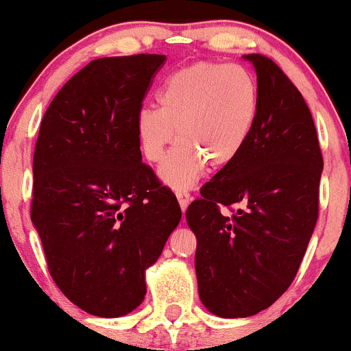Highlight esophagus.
I'll return each instance as SVG.
<instances>
[{"label": "esophagus", "mask_w": 351, "mask_h": 351, "mask_svg": "<svg viewBox=\"0 0 351 351\" xmlns=\"http://www.w3.org/2000/svg\"><path fill=\"white\" fill-rule=\"evenodd\" d=\"M176 196H177V201H179V204H180V210L186 211V208L189 206V203H191V194L187 193V191H177Z\"/></svg>", "instance_id": "34e87169"}]
</instances>
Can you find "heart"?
Instances as JSON below:
<instances>
[{
    "label": "heart",
    "mask_w": 351,
    "mask_h": 351,
    "mask_svg": "<svg viewBox=\"0 0 351 351\" xmlns=\"http://www.w3.org/2000/svg\"><path fill=\"white\" fill-rule=\"evenodd\" d=\"M158 107H143L136 134L143 157L164 160L160 179L174 189L193 186L206 164H234L249 143L259 114V86L247 68L201 61L172 73L158 92Z\"/></svg>",
    "instance_id": "b5f03b06"
}]
</instances>
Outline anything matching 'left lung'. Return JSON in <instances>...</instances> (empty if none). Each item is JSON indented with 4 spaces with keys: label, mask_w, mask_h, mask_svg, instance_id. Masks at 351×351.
<instances>
[{
    "label": "left lung",
    "mask_w": 351,
    "mask_h": 351,
    "mask_svg": "<svg viewBox=\"0 0 351 351\" xmlns=\"http://www.w3.org/2000/svg\"><path fill=\"white\" fill-rule=\"evenodd\" d=\"M259 114L237 160L201 187L186 211L196 235V276L204 307L247 317L292 285L319 217L322 154L304 97L275 61L247 54ZM230 215L221 213V206Z\"/></svg>",
    "instance_id": "1"
}]
</instances>
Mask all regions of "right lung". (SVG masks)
I'll return each mask as SVG.
<instances>
[{
	"instance_id": "obj_1",
	"label": "right lung",
	"mask_w": 351,
	"mask_h": 351,
	"mask_svg": "<svg viewBox=\"0 0 351 351\" xmlns=\"http://www.w3.org/2000/svg\"><path fill=\"white\" fill-rule=\"evenodd\" d=\"M167 58H100L47 107L34 152L30 218L58 289L100 317L134 311L145 269L180 221L176 194L141 162L136 116Z\"/></svg>"
}]
</instances>
